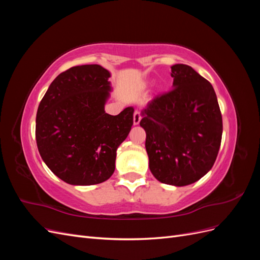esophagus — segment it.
<instances>
[{"mask_svg": "<svg viewBox=\"0 0 260 260\" xmlns=\"http://www.w3.org/2000/svg\"><path fill=\"white\" fill-rule=\"evenodd\" d=\"M141 118H142V116H141V113L139 111H136L135 113H133V123L139 124L140 121H141Z\"/></svg>", "mask_w": 260, "mask_h": 260, "instance_id": "obj_1", "label": "esophagus"}]
</instances>
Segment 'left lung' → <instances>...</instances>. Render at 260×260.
I'll return each mask as SVG.
<instances>
[{
    "label": "left lung",
    "instance_id": "8db88e82",
    "mask_svg": "<svg viewBox=\"0 0 260 260\" xmlns=\"http://www.w3.org/2000/svg\"><path fill=\"white\" fill-rule=\"evenodd\" d=\"M174 89L155 96L142 112L153 176L162 183H194L214 166L221 144L222 116L214 88L191 67H171Z\"/></svg>",
    "mask_w": 260,
    "mask_h": 260
}]
</instances>
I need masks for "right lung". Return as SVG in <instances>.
I'll return each mask as SVG.
<instances>
[{"label": "right lung", "mask_w": 260, "mask_h": 260, "mask_svg": "<svg viewBox=\"0 0 260 260\" xmlns=\"http://www.w3.org/2000/svg\"><path fill=\"white\" fill-rule=\"evenodd\" d=\"M108 70L75 66L59 74L38 107L39 153L54 175L74 185L102 183L115 171L116 151L133 124V107L105 113Z\"/></svg>", "instance_id": "add662e5"}]
</instances>
